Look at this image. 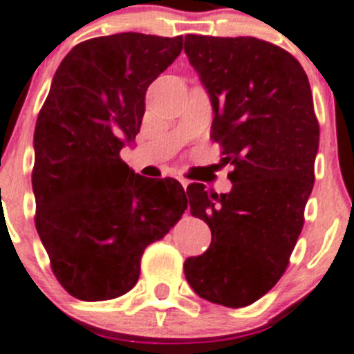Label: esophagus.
Segmentation results:
<instances>
[{"instance_id":"34e87169","label":"esophagus","mask_w":354,"mask_h":354,"mask_svg":"<svg viewBox=\"0 0 354 354\" xmlns=\"http://www.w3.org/2000/svg\"><path fill=\"white\" fill-rule=\"evenodd\" d=\"M180 183H181V187H183L185 190H187V187H188V181H187V180H183V178H180Z\"/></svg>"}]
</instances>
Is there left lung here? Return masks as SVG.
<instances>
[{
  "instance_id": "1",
  "label": "left lung",
  "mask_w": 354,
  "mask_h": 354,
  "mask_svg": "<svg viewBox=\"0 0 354 354\" xmlns=\"http://www.w3.org/2000/svg\"><path fill=\"white\" fill-rule=\"evenodd\" d=\"M185 54L213 104L211 138L232 166L229 194L188 187L211 244L185 262L203 299L246 307L285 274L315 183L319 124L300 62L253 36H185Z\"/></svg>"
}]
</instances>
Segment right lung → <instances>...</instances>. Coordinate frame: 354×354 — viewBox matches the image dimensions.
<instances>
[{
    "mask_svg": "<svg viewBox=\"0 0 354 354\" xmlns=\"http://www.w3.org/2000/svg\"><path fill=\"white\" fill-rule=\"evenodd\" d=\"M181 45V36H99L73 47L55 71L35 129V223L52 272L77 299L127 293L145 248L187 209L176 180L140 176L120 158L140 132L148 85Z\"/></svg>",
    "mask_w": 354,
    "mask_h": 354,
    "instance_id": "obj_1",
    "label": "right lung"
}]
</instances>
